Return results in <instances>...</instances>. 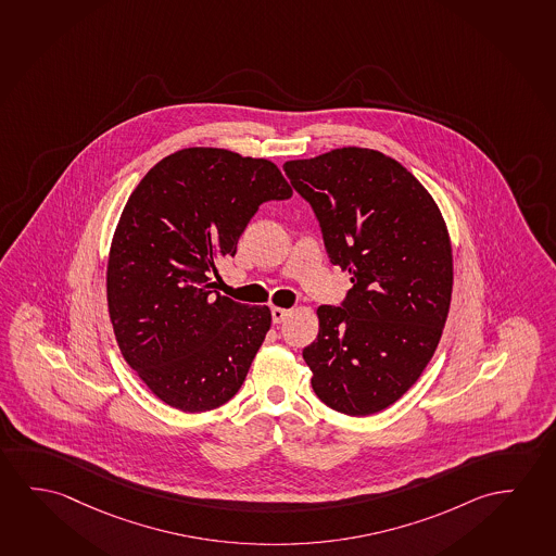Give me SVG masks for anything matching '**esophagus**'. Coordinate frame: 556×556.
Masks as SVG:
<instances>
[{"label":"esophagus","instance_id":"esophagus-1","mask_svg":"<svg viewBox=\"0 0 556 556\" xmlns=\"http://www.w3.org/2000/svg\"><path fill=\"white\" fill-rule=\"evenodd\" d=\"M290 315V308L273 307V320L274 323H282Z\"/></svg>","mask_w":556,"mask_h":556}]
</instances>
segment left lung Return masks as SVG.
<instances>
[{
    "instance_id": "left-lung-1",
    "label": "left lung",
    "mask_w": 556,
    "mask_h": 556,
    "mask_svg": "<svg viewBox=\"0 0 556 556\" xmlns=\"http://www.w3.org/2000/svg\"><path fill=\"white\" fill-rule=\"evenodd\" d=\"M283 172L317 214L330 261L352 274L344 305L317 308V340L303 350L311 387L340 414H377L414 387L441 342L454 286L446 222L379 150L334 149Z\"/></svg>"
}]
</instances>
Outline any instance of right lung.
I'll list each match as a JSON object with an SVG mask.
<instances>
[{
  "instance_id": "1",
  "label": "right lung",
  "mask_w": 556,
  "mask_h": 556,
  "mask_svg": "<svg viewBox=\"0 0 556 556\" xmlns=\"http://www.w3.org/2000/svg\"><path fill=\"white\" fill-rule=\"evenodd\" d=\"M291 193L270 160L191 147L127 199L108 253V313L125 362L169 407L203 414L238 394L273 315L214 295L208 280L258 204Z\"/></svg>"
}]
</instances>
